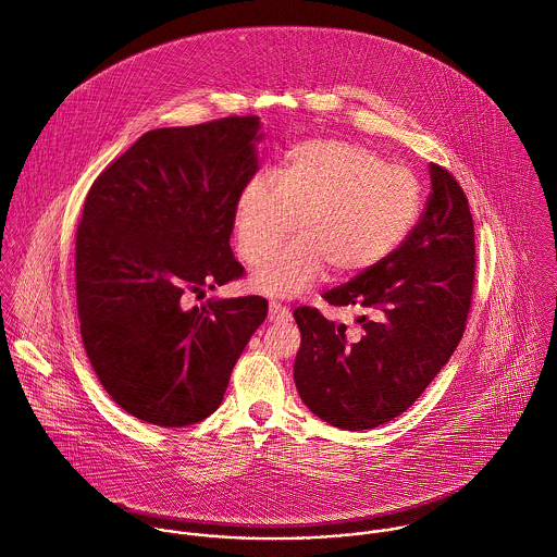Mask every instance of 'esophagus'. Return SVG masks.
I'll use <instances>...</instances> for the list:
<instances>
[{
    "label": "esophagus",
    "mask_w": 557,
    "mask_h": 557,
    "mask_svg": "<svg viewBox=\"0 0 557 557\" xmlns=\"http://www.w3.org/2000/svg\"><path fill=\"white\" fill-rule=\"evenodd\" d=\"M288 319H290V312L286 306H282L280 301L269 304V321L271 323H286Z\"/></svg>",
    "instance_id": "esophagus-1"
}]
</instances>
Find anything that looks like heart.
Here are the masks:
<instances>
[{"instance_id": "heart-1", "label": "heart", "mask_w": 557, "mask_h": 557, "mask_svg": "<svg viewBox=\"0 0 557 557\" xmlns=\"http://www.w3.org/2000/svg\"><path fill=\"white\" fill-rule=\"evenodd\" d=\"M421 208L417 177L386 164L356 143L314 138L286 156L275 177L253 175L234 203V238L253 264L292 228L300 236L262 260L251 286L273 297H295L323 273L349 277L391 256L412 230Z\"/></svg>"}]
</instances>
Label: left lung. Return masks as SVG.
Segmentation results:
<instances>
[{
    "label": "left lung",
    "mask_w": 557,
    "mask_h": 557,
    "mask_svg": "<svg viewBox=\"0 0 557 557\" xmlns=\"http://www.w3.org/2000/svg\"><path fill=\"white\" fill-rule=\"evenodd\" d=\"M432 193L406 240L382 262L323 295L360 306L358 336L317 308L293 312L301 347L295 384L325 423L360 432L406 412L456 351L473 299L475 227L456 177L430 164Z\"/></svg>",
    "instance_id": "8db88e82"
}]
</instances>
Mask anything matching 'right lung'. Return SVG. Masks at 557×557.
Here are the masks:
<instances>
[{
    "label": "right lung",
    "mask_w": 557,
    "mask_h": 557,
    "mask_svg": "<svg viewBox=\"0 0 557 557\" xmlns=\"http://www.w3.org/2000/svg\"><path fill=\"white\" fill-rule=\"evenodd\" d=\"M258 116L143 134L92 182L75 238L86 356L127 414L186 428L223 401L232 369L269 301L186 308L184 295L243 275L230 247L234 203L256 175Z\"/></svg>",
    "instance_id": "right-lung-1"
}]
</instances>
